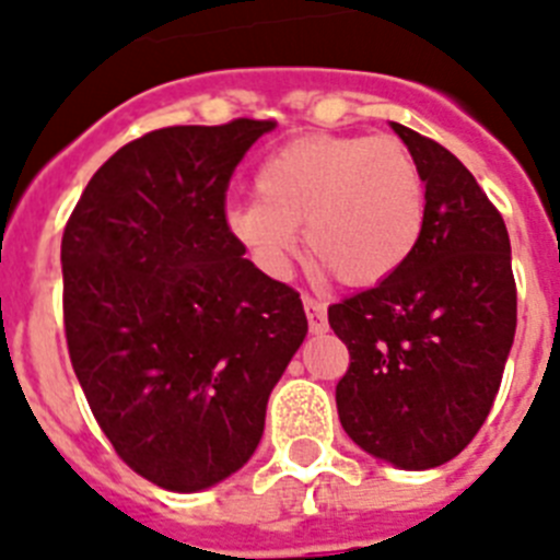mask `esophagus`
I'll list each match as a JSON object with an SVG mask.
<instances>
[{"instance_id": "34e87169", "label": "esophagus", "mask_w": 560, "mask_h": 560, "mask_svg": "<svg viewBox=\"0 0 560 560\" xmlns=\"http://www.w3.org/2000/svg\"><path fill=\"white\" fill-rule=\"evenodd\" d=\"M305 314H308V328L312 334H323L328 328V317H326V303H319L314 298H303Z\"/></svg>"}]
</instances>
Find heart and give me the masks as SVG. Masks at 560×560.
<instances>
[{
  "label": "heart",
  "mask_w": 560,
  "mask_h": 560,
  "mask_svg": "<svg viewBox=\"0 0 560 560\" xmlns=\"http://www.w3.org/2000/svg\"><path fill=\"white\" fill-rule=\"evenodd\" d=\"M255 192L226 209L234 241L280 275L303 226L308 255L346 285L394 275L417 248L428 209L422 170L396 138H298L257 166Z\"/></svg>",
  "instance_id": "1"
}]
</instances>
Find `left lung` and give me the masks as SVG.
I'll list each match as a JSON object with an SVG mask.
<instances>
[{
    "label": "left lung",
    "mask_w": 560,
    "mask_h": 560,
    "mask_svg": "<svg viewBox=\"0 0 560 560\" xmlns=\"http://www.w3.org/2000/svg\"><path fill=\"white\" fill-rule=\"evenodd\" d=\"M424 178V229L374 289L328 308L351 365L337 382L348 436L402 470L465 451L499 394L515 337L510 234L453 152L394 124Z\"/></svg>",
    "instance_id": "left-lung-1"
}]
</instances>
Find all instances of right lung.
I'll list each match as a JSON object with an SVG mask.
<instances>
[{
  "label": "right lung",
  "mask_w": 560,
  "mask_h": 560,
  "mask_svg": "<svg viewBox=\"0 0 560 560\" xmlns=\"http://www.w3.org/2000/svg\"><path fill=\"white\" fill-rule=\"evenodd\" d=\"M275 121L164 127L90 178L61 237L65 334L124 465L172 493L241 470L305 339L300 294L246 260L226 189Z\"/></svg>",
  "instance_id": "right-lung-1"
}]
</instances>
